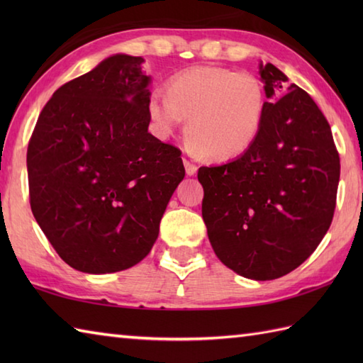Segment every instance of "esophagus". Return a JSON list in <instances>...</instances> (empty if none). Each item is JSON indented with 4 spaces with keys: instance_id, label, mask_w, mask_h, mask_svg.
<instances>
[{
    "instance_id": "1",
    "label": "esophagus",
    "mask_w": 363,
    "mask_h": 363,
    "mask_svg": "<svg viewBox=\"0 0 363 363\" xmlns=\"http://www.w3.org/2000/svg\"><path fill=\"white\" fill-rule=\"evenodd\" d=\"M182 162H184V167H186V173L189 176H194L198 172V167L194 164V162H190L187 157H184Z\"/></svg>"
}]
</instances>
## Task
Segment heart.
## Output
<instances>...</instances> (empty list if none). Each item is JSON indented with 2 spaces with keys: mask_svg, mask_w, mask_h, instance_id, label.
I'll return each mask as SVG.
<instances>
[{
  "mask_svg": "<svg viewBox=\"0 0 363 363\" xmlns=\"http://www.w3.org/2000/svg\"><path fill=\"white\" fill-rule=\"evenodd\" d=\"M265 90L251 73L191 67L167 82V95L150 94L146 112L154 134L172 135L187 120V143L207 160L226 162L248 151L265 118Z\"/></svg>",
  "mask_w": 363,
  "mask_h": 363,
  "instance_id": "heart-1",
  "label": "heart"
}]
</instances>
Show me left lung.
Masks as SVG:
<instances>
[{"label":"left lung","instance_id":"left-lung-1","mask_svg":"<svg viewBox=\"0 0 363 363\" xmlns=\"http://www.w3.org/2000/svg\"><path fill=\"white\" fill-rule=\"evenodd\" d=\"M260 78L268 101L257 140L229 164L199 168L198 181L217 257L237 274L269 281L298 268L326 235L340 157L307 91L285 89L287 76L273 64H260Z\"/></svg>","mask_w":363,"mask_h":363}]
</instances>
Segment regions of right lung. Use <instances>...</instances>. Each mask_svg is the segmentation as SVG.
Segmentation results:
<instances>
[{
	"mask_svg": "<svg viewBox=\"0 0 363 363\" xmlns=\"http://www.w3.org/2000/svg\"><path fill=\"white\" fill-rule=\"evenodd\" d=\"M115 54L59 87L28 145L29 203L65 264L104 274L151 251L184 179L181 150L148 133L151 78Z\"/></svg>",
	"mask_w": 363,
	"mask_h": 363,
	"instance_id": "add662e5",
	"label": "right lung"
}]
</instances>
